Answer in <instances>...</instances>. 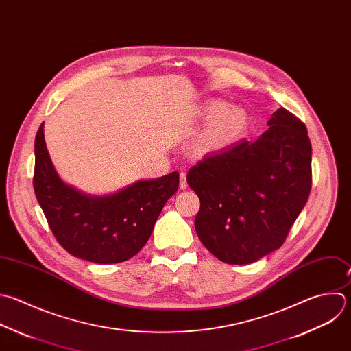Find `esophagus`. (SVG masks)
<instances>
[{"instance_id":"34e87169","label":"esophagus","mask_w":351,"mask_h":351,"mask_svg":"<svg viewBox=\"0 0 351 351\" xmlns=\"http://www.w3.org/2000/svg\"><path fill=\"white\" fill-rule=\"evenodd\" d=\"M187 187V180H186V172H180V189L184 190Z\"/></svg>"}]
</instances>
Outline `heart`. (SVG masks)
<instances>
[{
	"label": "heart",
	"mask_w": 351,
	"mask_h": 351,
	"mask_svg": "<svg viewBox=\"0 0 351 351\" xmlns=\"http://www.w3.org/2000/svg\"><path fill=\"white\" fill-rule=\"evenodd\" d=\"M221 101H213L206 106L204 115L210 119L202 131L198 145L202 150H219L237 141L247 125L245 112L240 108H226Z\"/></svg>",
	"instance_id": "heart-1"
}]
</instances>
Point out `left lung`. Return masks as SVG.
Returning <instances> with one entry per match:
<instances>
[{"instance_id":"8db88e82","label":"left lung","mask_w":351,"mask_h":351,"mask_svg":"<svg viewBox=\"0 0 351 351\" xmlns=\"http://www.w3.org/2000/svg\"><path fill=\"white\" fill-rule=\"evenodd\" d=\"M255 142L239 141L190 168L199 197L195 231L228 265L256 262L278 250L311 190V143L304 123L281 107Z\"/></svg>"}]
</instances>
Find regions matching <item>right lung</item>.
Listing matches in <instances>:
<instances>
[{
  "mask_svg": "<svg viewBox=\"0 0 351 351\" xmlns=\"http://www.w3.org/2000/svg\"><path fill=\"white\" fill-rule=\"evenodd\" d=\"M34 152V193L55 239L70 255L93 263H120L135 256L179 187V173L172 172L114 195L90 197L58 176L45 146L44 124L37 131Z\"/></svg>",
  "mask_w": 351,
  "mask_h": 351,
  "instance_id": "add662e5",
  "label": "right lung"
}]
</instances>
